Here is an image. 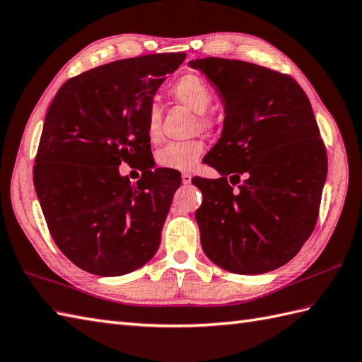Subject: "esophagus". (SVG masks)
Returning a JSON list of instances; mask_svg holds the SVG:
<instances>
[{
	"label": "esophagus",
	"mask_w": 362,
	"mask_h": 362,
	"mask_svg": "<svg viewBox=\"0 0 362 362\" xmlns=\"http://www.w3.org/2000/svg\"><path fill=\"white\" fill-rule=\"evenodd\" d=\"M191 179H192V175L189 173H182V183L183 185L191 183Z\"/></svg>",
	"instance_id": "esophagus-1"
}]
</instances>
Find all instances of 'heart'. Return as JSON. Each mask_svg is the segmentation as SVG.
Segmentation results:
<instances>
[{
    "label": "heart",
    "instance_id": "heart-1",
    "mask_svg": "<svg viewBox=\"0 0 362 362\" xmlns=\"http://www.w3.org/2000/svg\"><path fill=\"white\" fill-rule=\"evenodd\" d=\"M173 97L177 102L188 106L199 114L200 128H213V119L206 114L213 103V88L209 83L197 74H187L174 83L171 88ZM160 128V107L156 103H151L146 112V136L149 140L158 137ZM205 153V143L202 140L174 141L168 143L156 153V165L173 171H191L194 168L202 154Z\"/></svg>",
    "mask_w": 362,
    "mask_h": 362
}]
</instances>
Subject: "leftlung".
Segmentation results:
<instances>
[{"mask_svg":"<svg viewBox=\"0 0 362 362\" xmlns=\"http://www.w3.org/2000/svg\"><path fill=\"white\" fill-rule=\"evenodd\" d=\"M225 105L222 137L204 162L221 179L194 177L196 211L208 259L238 274L276 270L313 233L327 177V153L312 105L287 74L228 58L189 62ZM244 177L239 190L229 187Z\"/></svg>","mask_w":362,"mask_h":362,"instance_id":"left-lung-1","label":"left lung"}]
</instances>
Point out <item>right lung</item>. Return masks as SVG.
I'll use <instances>...</instances> for the list:
<instances>
[{"instance_id": "obj_1", "label": "right lung", "mask_w": 362, "mask_h": 362, "mask_svg": "<svg viewBox=\"0 0 362 362\" xmlns=\"http://www.w3.org/2000/svg\"><path fill=\"white\" fill-rule=\"evenodd\" d=\"M180 54L112 62L67 80L49 106L33 185L50 236L81 270L122 276L157 253L180 174L153 170L146 112ZM137 164L132 184L118 173Z\"/></svg>"}]
</instances>
